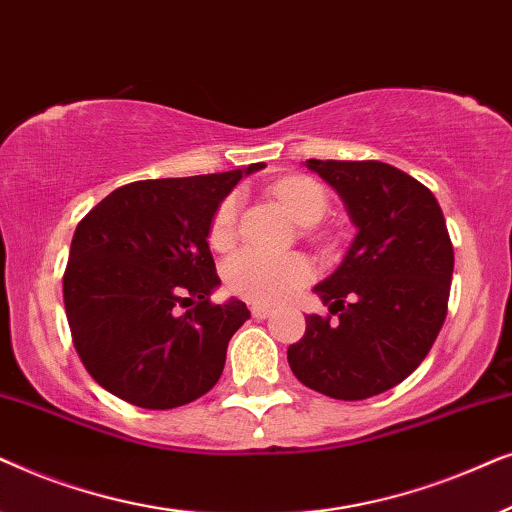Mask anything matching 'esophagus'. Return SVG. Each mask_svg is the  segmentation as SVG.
Segmentation results:
<instances>
[{"label":"esophagus","mask_w":512,"mask_h":512,"mask_svg":"<svg viewBox=\"0 0 512 512\" xmlns=\"http://www.w3.org/2000/svg\"><path fill=\"white\" fill-rule=\"evenodd\" d=\"M272 312H275V310H272V307H265V305H251V314H254L256 319H268Z\"/></svg>","instance_id":"obj_1"}]
</instances>
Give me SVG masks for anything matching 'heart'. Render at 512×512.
<instances>
[{"label":"heart","instance_id":"heart-1","mask_svg":"<svg viewBox=\"0 0 512 512\" xmlns=\"http://www.w3.org/2000/svg\"><path fill=\"white\" fill-rule=\"evenodd\" d=\"M275 198L300 226H314L326 214V193L317 181L307 177H286L272 186ZM240 198L228 195L221 200L209 226V242L214 249H228L235 240V223ZM226 286L235 296L256 305H275L291 298L300 286L314 277L312 263L300 254H263L244 249L226 263Z\"/></svg>","mask_w":512,"mask_h":512}]
</instances>
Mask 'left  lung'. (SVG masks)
<instances>
[{
  "label": "left lung",
  "instance_id": "1",
  "mask_svg": "<svg viewBox=\"0 0 512 512\" xmlns=\"http://www.w3.org/2000/svg\"><path fill=\"white\" fill-rule=\"evenodd\" d=\"M340 195L356 235L314 286L338 319L307 314L286 359L305 387L361 401L403 382L438 338L454 249L436 195L377 160H305Z\"/></svg>",
  "mask_w": 512,
  "mask_h": 512
}]
</instances>
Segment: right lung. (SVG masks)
Wrapping results in <instances>:
<instances>
[{
  "label": "right lung",
  "mask_w": 512,
  "mask_h": 512,
  "mask_svg": "<svg viewBox=\"0 0 512 512\" xmlns=\"http://www.w3.org/2000/svg\"><path fill=\"white\" fill-rule=\"evenodd\" d=\"M263 167L135 181L76 226L62 279L67 321L83 366L109 394L170 410L219 382L228 342L251 314L237 298L209 303L221 284L209 226L237 181Z\"/></svg>",
  "instance_id": "right-lung-1"
}]
</instances>
